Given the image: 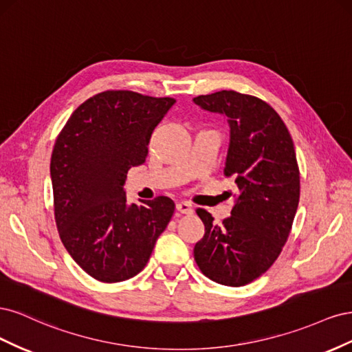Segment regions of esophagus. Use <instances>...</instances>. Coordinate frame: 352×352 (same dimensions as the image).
Returning <instances> with one entry per match:
<instances>
[{
	"instance_id": "34e87169",
	"label": "esophagus",
	"mask_w": 352,
	"mask_h": 352,
	"mask_svg": "<svg viewBox=\"0 0 352 352\" xmlns=\"http://www.w3.org/2000/svg\"><path fill=\"white\" fill-rule=\"evenodd\" d=\"M176 210L179 212H182V214H192V212H194L192 206H190L188 201H179L176 204Z\"/></svg>"
}]
</instances>
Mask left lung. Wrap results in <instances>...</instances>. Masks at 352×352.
<instances>
[{"label":"left lung","instance_id":"obj_1","mask_svg":"<svg viewBox=\"0 0 352 352\" xmlns=\"http://www.w3.org/2000/svg\"><path fill=\"white\" fill-rule=\"evenodd\" d=\"M192 101L226 117L230 131L223 175L236 184L223 225L197 210L206 233L195 243L194 258L211 280L243 286L269 270L289 236L300 201L294 142L280 116L260 98L220 91Z\"/></svg>","mask_w":352,"mask_h":352}]
</instances>
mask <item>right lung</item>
Instances as JSON below:
<instances>
[{
	"mask_svg": "<svg viewBox=\"0 0 352 352\" xmlns=\"http://www.w3.org/2000/svg\"><path fill=\"white\" fill-rule=\"evenodd\" d=\"M175 102L105 91L80 104L57 138L50 166L57 229L72 258L100 282L140 273L173 216L168 197L129 204L123 186Z\"/></svg>",
	"mask_w": 352,
	"mask_h": 352,
	"instance_id": "obj_1",
	"label": "right lung"
}]
</instances>
